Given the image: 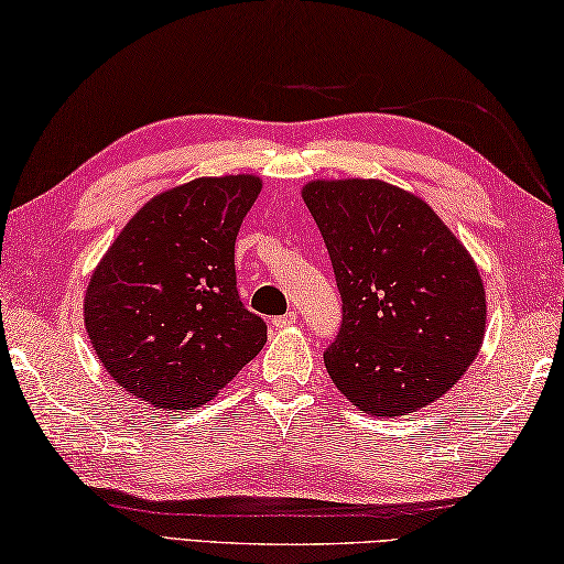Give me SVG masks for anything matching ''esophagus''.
<instances>
[{"label": "esophagus", "instance_id": "obj_1", "mask_svg": "<svg viewBox=\"0 0 564 564\" xmlns=\"http://www.w3.org/2000/svg\"><path fill=\"white\" fill-rule=\"evenodd\" d=\"M292 324H296V312H294V310L282 314V316H274V318H272V326H274V328H286V326H292Z\"/></svg>", "mask_w": 564, "mask_h": 564}]
</instances>
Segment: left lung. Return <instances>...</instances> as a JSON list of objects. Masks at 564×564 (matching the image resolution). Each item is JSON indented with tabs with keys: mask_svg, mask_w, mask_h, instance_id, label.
Returning a JSON list of instances; mask_svg holds the SVG:
<instances>
[{
	"mask_svg": "<svg viewBox=\"0 0 564 564\" xmlns=\"http://www.w3.org/2000/svg\"><path fill=\"white\" fill-rule=\"evenodd\" d=\"M344 300L326 348L334 386L358 410L398 417L454 388L479 356L486 292L474 258L430 204L380 178L302 188Z\"/></svg>",
	"mask_w": 564,
	"mask_h": 564,
	"instance_id": "8db88e82",
	"label": "left lung"
}]
</instances>
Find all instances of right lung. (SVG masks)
<instances>
[{"instance_id": "obj_1", "label": "right lung", "mask_w": 564, "mask_h": 564, "mask_svg": "<svg viewBox=\"0 0 564 564\" xmlns=\"http://www.w3.org/2000/svg\"><path fill=\"white\" fill-rule=\"evenodd\" d=\"M260 188V176L230 174L162 191L90 274V346L117 386L156 410L214 400L268 341L236 290V238Z\"/></svg>"}]
</instances>
